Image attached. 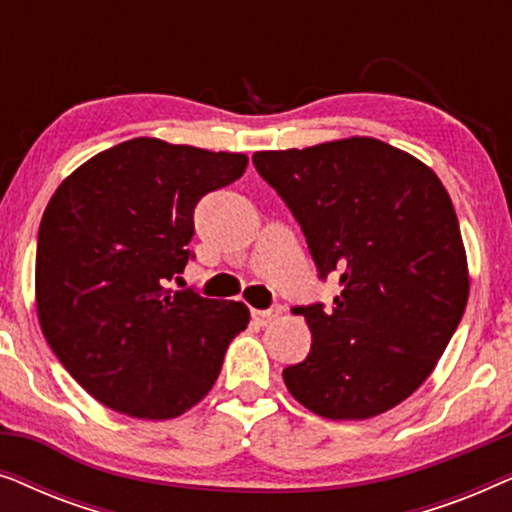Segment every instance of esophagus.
Returning a JSON list of instances; mask_svg holds the SVG:
<instances>
[{
    "instance_id": "esophagus-1",
    "label": "esophagus",
    "mask_w": 512,
    "mask_h": 512,
    "mask_svg": "<svg viewBox=\"0 0 512 512\" xmlns=\"http://www.w3.org/2000/svg\"><path fill=\"white\" fill-rule=\"evenodd\" d=\"M279 314H282V305L270 307V310H251V317H254L256 324H261V326H268L272 319L279 317Z\"/></svg>"
}]
</instances>
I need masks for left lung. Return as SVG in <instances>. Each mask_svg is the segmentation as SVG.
I'll return each instance as SVG.
<instances>
[{"label": "left lung", "instance_id": "8db88e82", "mask_svg": "<svg viewBox=\"0 0 512 512\" xmlns=\"http://www.w3.org/2000/svg\"><path fill=\"white\" fill-rule=\"evenodd\" d=\"M251 160L298 221L319 279L342 286L331 310L293 307L312 347L284 368L286 389L326 419L382 415L431 375L464 317L468 265L450 195L424 163L370 137Z\"/></svg>", "mask_w": 512, "mask_h": 512}]
</instances>
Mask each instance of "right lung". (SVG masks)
Returning <instances> with one entry per match:
<instances>
[{
    "label": "right lung",
    "instance_id": "obj_1",
    "mask_svg": "<svg viewBox=\"0 0 512 512\" xmlns=\"http://www.w3.org/2000/svg\"><path fill=\"white\" fill-rule=\"evenodd\" d=\"M247 163L244 153L137 137L53 193L37 240L39 324L67 373L107 408L172 419L214 387L247 305L167 282L193 258L195 205Z\"/></svg>",
    "mask_w": 512,
    "mask_h": 512
}]
</instances>
